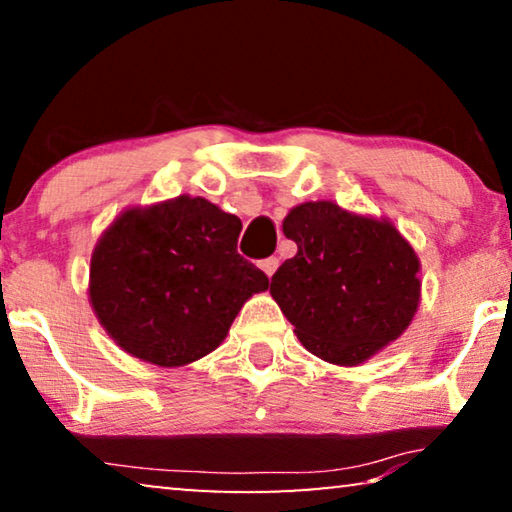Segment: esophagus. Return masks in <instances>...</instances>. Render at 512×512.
Listing matches in <instances>:
<instances>
[{"label": "esophagus", "instance_id": "obj_1", "mask_svg": "<svg viewBox=\"0 0 512 512\" xmlns=\"http://www.w3.org/2000/svg\"><path fill=\"white\" fill-rule=\"evenodd\" d=\"M259 269H262L266 276H273V273H276V269H278V257H266V259H262V262H259Z\"/></svg>", "mask_w": 512, "mask_h": 512}]
</instances>
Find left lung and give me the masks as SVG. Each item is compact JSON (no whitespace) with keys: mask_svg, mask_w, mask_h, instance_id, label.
Wrapping results in <instances>:
<instances>
[{"mask_svg":"<svg viewBox=\"0 0 512 512\" xmlns=\"http://www.w3.org/2000/svg\"><path fill=\"white\" fill-rule=\"evenodd\" d=\"M297 255L271 276V297L301 345L338 366L378 355L413 322L420 257L387 218L304 201L283 220Z\"/></svg>","mask_w":512,"mask_h":512,"instance_id":"left-lung-1","label":"left lung"}]
</instances>
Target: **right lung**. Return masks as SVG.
<instances>
[{
	"label": "right lung",
	"instance_id": "obj_1",
	"mask_svg": "<svg viewBox=\"0 0 512 512\" xmlns=\"http://www.w3.org/2000/svg\"><path fill=\"white\" fill-rule=\"evenodd\" d=\"M241 220L204 197L129 206L99 236L88 297L127 355L176 369L225 341L269 278L236 253Z\"/></svg>",
	"mask_w": 512,
	"mask_h": 512
}]
</instances>
